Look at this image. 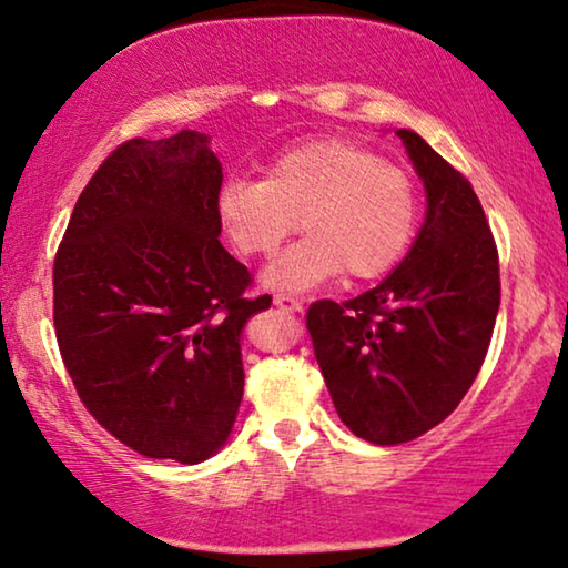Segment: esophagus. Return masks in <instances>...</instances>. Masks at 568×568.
I'll use <instances>...</instances> for the list:
<instances>
[{"label":"esophagus","instance_id":"esophagus-1","mask_svg":"<svg viewBox=\"0 0 568 568\" xmlns=\"http://www.w3.org/2000/svg\"><path fill=\"white\" fill-rule=\"evenodd\" d=\"M275 306L283 308L285 314L301 312V301L296 296H288V293H275Z\"/></svg>","mask_w":568,"mask_h":568}]
</instances>
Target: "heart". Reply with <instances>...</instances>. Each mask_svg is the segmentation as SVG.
Returning a JSON list of instances; mask_svg holds the SVG:
<instances>
[{
	"instance_id": "b5f03b06",
	"label": "heart",
	"mask_w": 568,
	"mask_h": 568,
	"mask_svg": "<svg viewBox=\"0 0 568 568\" xmlns=\"http://www.w3.org/2000/svg\"><path fill=\"white\" fill-rule=\"evenodd\" d=\"M231 244L244 256H272L301 229L306 236L272 264L267 280L301 291L345 270L368 280L403 260L418 223L407 173L347 140H308L283 150L264 179L231 176L215 194Z\"/></svg>"
}]
</instances>
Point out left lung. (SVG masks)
Here are the masks:
<instances>
[{
  "mask_svg": "<svg viewBox=\"0 0 568 568\" xmlns=\"http://www.w3.org/2000/svg\"><path fill=\"white\" fill-rule=\"evenodd\" d=\"M397 134L428 194L410 254L376 288L306 312L337 415L379 447L413 442L455 413L501 304L498 248L473 184L415 132Z\"/></svg>",
  "mask_w": 568,
  "mask_h": 568,
  "instance_id": "left-lung-1",
  "label": "left lung"
}]
</instances>
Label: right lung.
Listing matches in <instances>:
<instances>
[{"label":"right lung","mask_w":568,"mask_h":568,"mask_svg":"<svg viewBox=\"0 0 568 568\" xmlns=\"http://www.w3.org/2000/svg\"><path fill=\"white\" fill-rule=\"evenodd\" d=\"M205 134L134 138L82 189L54 256V329L88 413L150 459L196 465L244 397L241 329L270 308L225 252Z\"/></svg>","instance_id":"add662e5"}]
</instances>
